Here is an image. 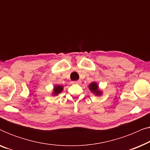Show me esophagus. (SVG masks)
<instances>
[{"label":"esophagus","instance_id":"obj_1","mask_svg":"<svg viewBox=\"0 0 150 150\" xmlns=\"http://www.w3.org/2000/svg\"><path fill=\"white\" fill-rule=\"evenodd\" d=\"M81 83V80H79V81H73L72 82V83L73 84H75V83H76V84H79V83Z\"/></svg>","mask_w":150,"mask_h":150}]
</instances>
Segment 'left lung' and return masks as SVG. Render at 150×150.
I'll list each match as a JSON object with an SVG mask.
<instances>
[{
	"instance_id": "8db88e82",
	"label": "left lung",
	"mask_w": 150,
	"mask_h": 150,
	"mask_svg": "<svg viewBox=\"0 0 150 150\" xmlns=\"http://www.w3.org/2000/svg\"><path fill=\"white\" fill-rule=\"evenodd\" d=\"M98 85L97 84H96V83H92L91 84H90L89 85V89L91 91L93 92V93H96V95H100L101 94V91H98Z\"/></svg>"
}]
</instances>
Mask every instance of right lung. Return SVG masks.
Here are the masks:
<instances>
[{
  "label": "right lung",
  "instance_id": "1",
  "mask_svg": "<svg viewBox=\"0 0 150 150\" xmlns=\"http://www.w3.org/2000/svg\"><path fill=\"white\" fill-rule=\"evenodd\" d=\"M62 90H63V87H61L60 85L56 86L54 89V95H57V94L60 93Z\"/></svg>",
  "mask_w": 150,
  "mask_h": 150
}]
</instances>
